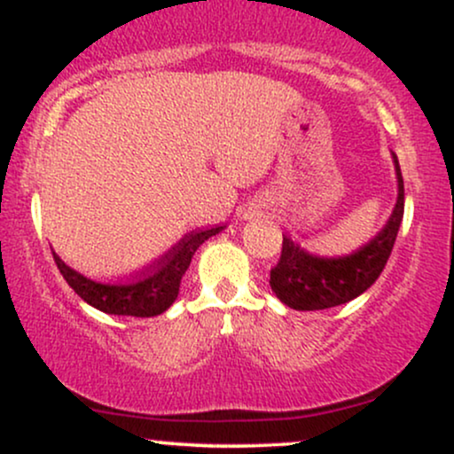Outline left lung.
<instances>
[{"mask_svg": "<svg viewBox=\"0 0 454 454\" xmlns=\"http://www.w3.org/2000/svg\"><path fill=\"white\" fill-rule=\"evenodd\" d=\"M399 181V198L393 215L373 241L343 258H317L284 237L281 256L270 269V288L286 303L299 311L328 309L348 303L363 294L387 267L401 220H403V176L397 155H393Z\"/></svg>", "mask_w": 454, "mask_h": 454, "instance_id": "obj_1", "label": "left lung"}]
</instances>
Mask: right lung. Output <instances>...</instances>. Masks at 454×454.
Returning <instances> with one entry per match:
<instances>
[{"instance_id": "obj_1", "label": "right lung", "mask_w": 454, "mask_h": 454, "mask_svg": "<svg viewBox=\"0 0 454 454\" xmlns=\"http://www.w3.org/2000/svg\"><path fill=\"white\" fill-rule=\"evenodd\" d=\"M220 231H223V226L190 232L153 267L140 273L137 279L126 281V284H98V281L82 278L74 269L67 267L57 254H53V258L70 288L96 309L114 316L151 317L161 314L175 303L176 294H179L181 278L190 267L192 256L207 239Z\"/></svg>"}]
</instances>
